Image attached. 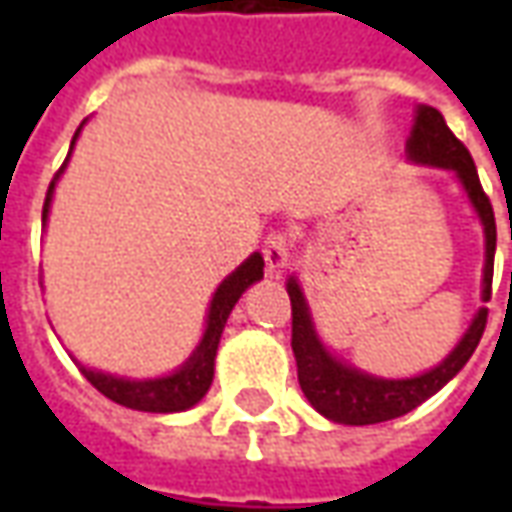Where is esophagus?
Wrapping results in <instances>:
<instances>
[{
	"instance_id": "esophagus-1",
	"label": "esophagus",
	"mask_w": 512,
	"mask_h": 512,
	"mask_svg": "<svg viewBox=\"0 0 512 512\" xmlns=\"http://www.w3.org/2000/svg\"><path fill=\"white\" fill-rule=\"evenodd\" d=\"M263 257H266L268 271H279L290 263V241L285 233H271L263 244Z\"/></svg>"
}]
</instances>
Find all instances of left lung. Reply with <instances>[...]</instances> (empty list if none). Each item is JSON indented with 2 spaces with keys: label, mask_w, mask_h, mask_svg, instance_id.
<instances>
[{
  "label": "left lung",
  "mask_w": 512,
  "mask_h": 512,
  "mask_svg": "<svg viewBox=\"0 0 512 512\" xmlns=\"http://www.w3.org/2000/svg\"><path fill=\"white\" fill-rule=\"evenodd\" d=\"M408 158L417 164H430V167L452 169L455 178L461 180V186L469 194L474 211L480 216L485 230V268H483V301L491 299V279H494V252H496V222L494 208L488 194L480 186L477 167H474L469 150L458 136L452 134L439 109L433 106H419L417 120L411 128V136L406 142ZM290 296V315H293V356L299 367L301 392L307 395L315 411H321L323 417L340 422V425H376L408 414L411 408L425 403L428 397L439 392L441 386L450 378L461 373V367L469 362L474 348L480 343L488 321V310H480L474 315L472 326L466 329L461 343L455 345L450 356L436 365L428 373L414 378H376L367 376L362 370L351 365H343L340 359H334L315 334L312 326L310 307L304 301L299 282L288 279Z\"/></svg>",
  "instance_id": "obj_1"
}]
</instances>
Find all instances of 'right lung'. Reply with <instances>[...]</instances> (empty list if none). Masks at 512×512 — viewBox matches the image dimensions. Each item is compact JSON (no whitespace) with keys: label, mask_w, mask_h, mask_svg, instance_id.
Returning a JSON list of instances; mask_svg holds the SVG:
<instances>
[{"label":"right lung","mask_w":512,"mask_h":512,"mask_svg":"<svg viewBox=\"0 0 512 512\" xmlns=\"http://www.w3.org/2000/svg\"><path fill=\"white\" fill-rule=\"evenodd\" d=\"M82 131V128H79ZM76 131V136H79ZM76 136H73V142H76ZM71 142V150H73ZM71 158V153H68ZM68 158H65V164H68ZM54 175L51 180L49 191H46V202H43V222H46V216H49V205H51V194H54V183L62 175V169ZM263 255L255 252V255L244 260L241 266L235 268L230 277L224 279L222 285L216 288L211 301V310H208V326H205V334H202L200 345H197V351L189 356V362L183 367H178L172 376L164 378H147V381H131V378H117L109 376V373H98V370H90V367H82L79 362L76 365L82 367L84 378L90 381V384L106 395L109 400H115L120 406L134 408V411H153V414H172V411H186L194 403H200L205 392L211 389L213 381V359H216V348H219V340H222L224 332V323L230 318V312H233L235 301L241 299V293H244L252 282L257 279H263Z\"/></svg>","instance_id":"right-lung-1"}]
</instances>
